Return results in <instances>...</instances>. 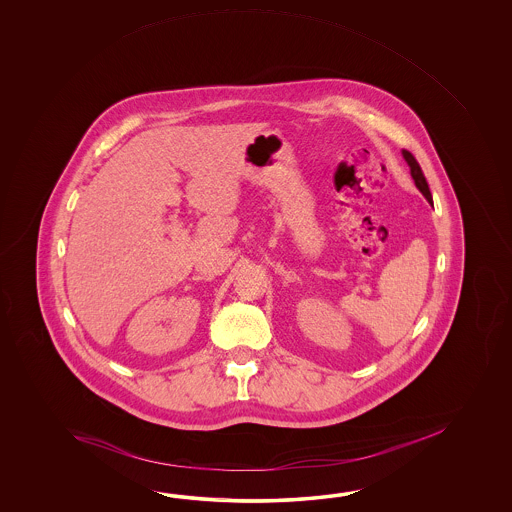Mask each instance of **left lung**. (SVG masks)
Instances as JSON below:
<instances>
[{"label":"left lung","instance_id":"1","mask_svg":"<svg viewBox=\"0 0 512 512\" xmlns=\"http://www.w3.org/2000/svg\"><path fill=\"white\" fill-rule=\"evenodd\" d=\"M403 157L404 161H406L408 166H410V174H412L415 186H417V188H419V192L426 197V201L432 205V194H430V188H428V183H426L425 175H423L421 166H419V163L415 161L414 155L408 152V150H403Z\"/></svg>","mask_w":512,"mask_h":512}]
</instances>
